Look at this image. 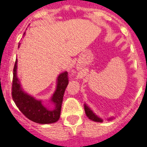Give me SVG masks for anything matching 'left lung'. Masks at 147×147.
Instances as JSON below:
<instances>
[{"mask_svg": "<svg viewBox=\"0 0 147 147\" xmlns=\"http://www.w3.org/2000/svg\"><path fill=\"white\" fill-rule=\"evenodd\" d=\"M85 113H86V116L92 121H97V122L102 121L100 118H98L96 115L94 114L93 112H92V111L88 108V106H87L85 104Z\"/></svg>", "mask_w": 147, "mask_h": 147, "instance_id": "8db88e82", "label": "left lung"}]
</instances>
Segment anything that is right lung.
<instances>
[{"label": "right lung", "mask_w": 147, "mask_h": 147, "mask_svg": "<svg viewBox=\"0 0 147 147\" xmlns=\"http://www.w3.org/2000/svg\"><path fill=\"white\" fill-rule=\"evenodd\" d=\"M24 34H25V32ZM21 44H18V47ZM16 69L17 59H16L13 67L11 94L13 100L20 111L27 119L35 123L47 124L57 121L60 117L64 93L69 82L67 72H63L58 77L57 90L52 98L55 108L52 111H49L43 106L42 101L34 99L33 97L26 94L21 90L19 81L16 77Z\"/></svg>", "instance_id": "1"}]
</instances>
